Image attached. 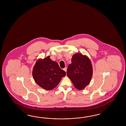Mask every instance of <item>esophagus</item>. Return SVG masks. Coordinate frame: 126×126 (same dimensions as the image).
I'll list each match as a JSON object with an SVG mask.
<instances>
[{
  "label": "esophagus",
  "instance_id": "esophagus-1",
  "mask_svg": "<svg viewBox=\"0 0 126 126\" xmlns=\"http://www.w3.org/2000/svg\"><path fill=\"white\" fill-rule=\"evenodd\" d=\"M63 70H64V71H65V72L66 73V71H67V68H66V67H65V68L63 69Z\"/></svg>",
  "mask_w": 126,
  "mask_h": 126
}]
</instances>
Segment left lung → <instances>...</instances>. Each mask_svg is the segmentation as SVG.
<instances>
[{"mask_svg": "<svg viewBox=\"0 0 126 126\" xmlns=\"http://www.w3.org/2000/svg\"><path fill=\"white\" fill-rule=\"evenodd\" d=\"M72 63L69 65L67 75L74 87L82 90L90 83L93 75V68L90 59L80 53L74 54Z\"/></svg>", "mask_w": 126, "mask_h": 126, "instance_id": "8db88e82", "label": "left lung"}]
</instances>
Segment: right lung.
<instances>
[{"mask_svg": "<svg viewBox=\"0 0 126 126\" xmlns=\"http://www.w3.org/2000/svg\"><path fill=\"white\" fill-rule=\"evenodd\" d=\"M66 73L60 68L57 63L53 61L50 56L36 61L32 71L35 82L41 87L51 90L57 86Z\"/></svg>", "mask_w": 126, "mask_h": 126, "instance_id": "add662e5", "label": "right lung"}]
</instances>
